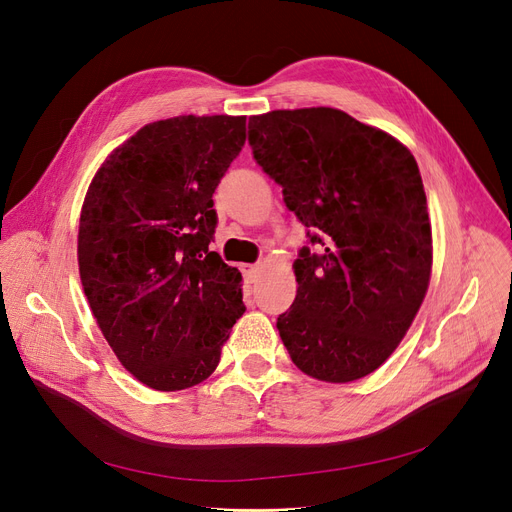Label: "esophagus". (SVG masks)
I'll use <instances>...</instances> for the list:
<instances>
[{"label":"esophagus","instance_id":"obj_1","mask_svg":"<svg viewBox=\"0 0 512 512\" xmlns=\"http://www.w3.org/2000/svg\"><path fill=\"white\" fill-rule=\"evenodd\" d=\"M242 272H245V276H247L251 282H255V278H257V274H259V265H242Z\"/></svg>","mask_w":512,"mask_h":512}]
</instances>
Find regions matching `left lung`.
<instances>
[{
  "instance_id": "left-lung-1",
  "label": "left lung",
  "mask_w": 512,
  "mask_h": 512,
  "mask_svg": "<svg viewBox=\"0 0 512 512\" xmlns=\"http://www.w3.org/2000/svg\"><path fill=\"white\" fill-rule=\"evenodd\" d=\"M249 145L307 228L297 299L278 317L303 373L346 384L405 338L432 274V224L411 151L334 107L249 118Z\"/></svg>"
}]
</instances>
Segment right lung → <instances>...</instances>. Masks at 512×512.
<instances>
[{
    "label": "right lung",
    "instance_id": "obj_1",
    "mask_svg": "<svg viewBox=\"0 0 512 512\" xmlns=\"http://www.w3.org/2000/svg\"><path fill=\"white\" fill-rule=\"evenodd\" d=\"M245 141V116L159 120L112 151L87 191L80 282L118 361L153 390L207 380L245 313L240 272L209 251L211 197Z\"/></svg>",
    "mask_w": 512,
    "mask_h": 512
}]
</instances>
